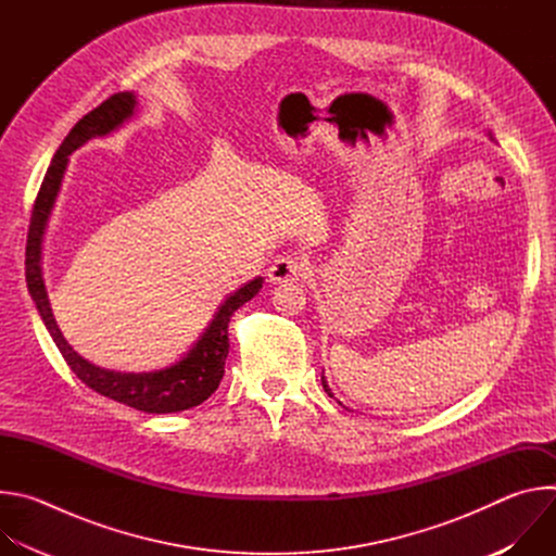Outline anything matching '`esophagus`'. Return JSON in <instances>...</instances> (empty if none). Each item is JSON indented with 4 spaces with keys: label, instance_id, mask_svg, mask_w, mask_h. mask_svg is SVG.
Listing matches in <instances>:
<instances>
[{
    "label": "esophagus",
    "instance_id": "esophagus-1",
    "mask_svg": "<svg viewBox=\"0 0 556 556\" xmlns=\"http://www.w3.org/2000/svg\"><path fill=\"white\" fill-rule=\"evenodd\" d=\"M309 264L299 255H281L277 257L268 268V279L273 283H286V281H299L307 275Z\"/></svg>",
    "mask_w": 556,
    "mask_h": 556
}]
</instances>
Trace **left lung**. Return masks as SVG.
Wrapping results in <instances>:
<instances>
[{
	"label": "left lung",
	"instance_id": "8db88e82",
	"mask_svg": "<svg viewBox=\"0 0 556 556\" xmlns=\"http://www.w3.org/2000/svg\"><path fill=\"white\" fill-rule=\"evenodd\" d=\"M324 389H326V391H328V393H330V389H328V384H326V380H324ZM330 395H332V393H330Z\"/></svg>",
	"mask_w": 556,
	"mask_h": 556
}]
</instances>
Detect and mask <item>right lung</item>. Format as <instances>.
<instances>
[{
	"instance_id": "1",
	"label": "right lung",
	"mask_w": 556,
	"mask_h": 556,
	"mask_svg": "<svg viewBox=\"0 0 556 556\" xmlns=\"http://www.w3.org/2000/svg\"><path fill=\"white\" fill-rule=\"evenodd\" d=\"M134 105H136V99L129 92H118L110 97L108 101H103L99 108H94L90 114H86L81 121H78L72 127V131L65 136L61 147L56 149L33 206L28 242H26V281L52 341L56 343L61 356L65 358L67 367L76 374L78 380L86 382L97 393L105 395V399H112L131 409L147 412V414H176V412L198 407L219 387V380L224 376V363L228 356L230 316L235 314L237 307L244 305L260 292L262 277L249 281L244 288L232 292L222 303L206 332L200 337V341L189 350V354L182 361H178L167 369L151 371V374L108 371L78 356L56 328V321L48 303L43 277H41V240H43L48 215L52 211L54 198L61 187L67 155L84 142H88L90 138L105 136L112 129H116L125 118L131 116Z\"/></svg>"
}]
</instances>
